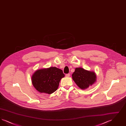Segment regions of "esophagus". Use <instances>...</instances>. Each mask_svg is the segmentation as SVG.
<instances>
[{"label":"esophagus","mask_w":126,"mask_h":126,"mask_svg":"<svg viewBox=\"0 0 126 126\" xmlns=\"http://www.w3.org/2000/svg\"><path fill=\"white\" fill-rule=\"evenodd\" d=\"M66 78H69L70 77V74H67L66 75Z\"/></svg>","instance_id":"1"}]
</instances>
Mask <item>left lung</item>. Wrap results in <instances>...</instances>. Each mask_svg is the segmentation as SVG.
<instances>
[{
	"label": "left lung",
	"instance_id": "1",
	"mask_svg": "<svg viewBox=\"0 0 126 126\" xmlns=\"http://www.w3.org/2000/svg\"><path fill=\"white\" fill-rule=\"evenodd\" d=\"M72 79L80 88L85 89L96 82V74L82 67H77L72 74Z\"/></svg>",
	"mask_w": 126,
	"mask_h": 126
}]
</instances>
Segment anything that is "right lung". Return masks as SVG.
<instances>
[{"label": "right lung", "mask_w": 126, "mask_h": 126, "mask_svg": "<svg viewBox=\"0 0 126 126\" xmlns=\"http://www.w3.org/2000/svg\"><path fill=\"white\" fill-rule=\"evenodd\" d=\"M64 77L62 70L50 67L36 70L32 77V82L38 92L51 94L58 89L60 80Z\"/></svg>", "instance_id": "obj_1"}]
</instances>
